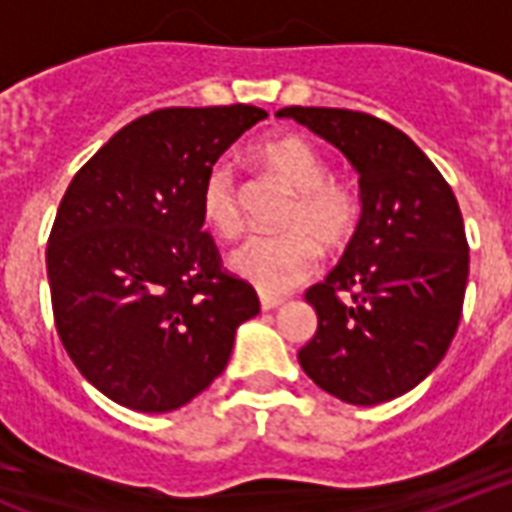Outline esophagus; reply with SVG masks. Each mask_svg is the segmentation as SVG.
<instances>
[{"label": "esophagus", "mask_w": 512, "mask_h": 512, "mask_svg": "<svg viewBox=\"0 0 512 512\" xmlns=\"http://www.w3.org/2000/svg\"><path fill=\"white\" fill-rule=\"evenodd\" d=\"M284 300L282 298H271V295H260V306H263V311H273V308L282 306Z\"/></svg>", "instance_id": "obj_1"}]
</instances>
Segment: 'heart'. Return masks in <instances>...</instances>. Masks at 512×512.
Returning a JSON list of instances; mask_svg holds the SVG:
<instances>
[{
    "mask_svg": "<svg viewBox=\"0 0 512 512\" xmlns=\"http://www.w3.org/2000/svg\"><path fill=\"white\" fill-rule=\"evenodd\" d=\"M257 158L292 190L290 204L284 206L279 220L287 233L244 241L230 255L228 265L236 276L265 295H284L317 271V241L322 247L335 249L351 239L360 225L362 204L349 182L327 177L330 166L325 155L303 136H273L257 147ZM201 214L206 225L225 239H233L244 230L241 187L228 161H217L206 171Z\"/></svg>",
    "mask_w": 512,
    "mask_h": 512,
    "instance_id": "heart-1",
    "label": "heart"
}]
</instances>
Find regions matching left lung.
I'll use <instances>...</instances> for the list:
<instances>
[{"mask_svg": "<svg viewBox=\"0 0 512 512\" xmlns=\"http://www.w3.org/2000/svg\"><path fill=\"white\" fill-rule=\"evenodd\" d=\"M276 115L338 147L360 174V225L341 263L306 292L319 325L300 368L343 403L395 400L438 368L462 317L470 247L454 190L378 117L330 107Z\"/></svg>", "mask_w": 512, "mask_h": 512, "instance_id": "1", "label": "left lung"}]
</instances>
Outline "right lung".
<instances>
[{
	"label": "right lung",
	"mask_w": 512,
	"mask_h": 512,
	"mask_svg": "<svg viewBox=\"0 0 512 512\" xmlns=\"http://www.w3.org/2000/svg\"><path fill=\"white\" fill-rule=\"evenodd\" d=\"M268 112L169 107L136 117L66 187L48 239L58 338L123 408L169 413L201 395L257 317L204 230L206 171Z\"/></svg>",
	"instance_id": "add662e5"
}]
</instances>
